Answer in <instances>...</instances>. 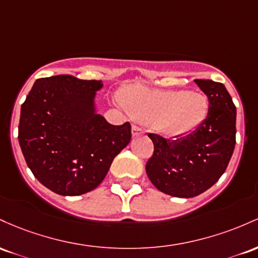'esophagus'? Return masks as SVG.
<instances>
[{
	"label": "esophagus",
	"instance_id": "esophagus-1",
	"mask_svg": "<svg viewBox=\"0 0 258 258\" xmlns=\"http://www.w3.org/2000/svg\"><path fill=\"white\" fill-rule=\"evenodd\" d=\"M132 134H133V137H138V135L144 134V130L141 129L140 126L133 125V128H132Z\"/></svg>",
	"mask_w": 258,
	"mask_h": 258
}]
</instances>
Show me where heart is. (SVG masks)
Here are the masks:
<instances>
[{
  "label": "heart",
  "instance_id": "b5f03b06",
  "mask_svg": "<svg viewBox=\"0 0 258 258\" xmlns=\"http://www.w3.org/2000/svg\"><path fill=\"white\" fill-rule=\"evenodd\" d=\"M121 106L130 115L150 124L169 138L189 134L207 114L204 95L185 90H156L133 85L119 96Z\"/></svg>",
  "mask_w": 258,
  "mask_h": 258
}]
</instances>
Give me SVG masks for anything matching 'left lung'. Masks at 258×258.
Listing matches in <instances>:
<instances>
[{"mask_svg": "<svg viewBox=\"0 0 258 258\" xmlns=\"http://www.w3.org/2000/svg\"><path fill=\"white\" fill-rule=\"evenodd\" d=\"M208 97V113L190 134L175 140L149 134L153 155L146 163L151 183L175 198H195L218 181L227 169L236 134V108L222 83L196 79Z\"/></svg>", "mask_w": 258, "mask_h": 258, "instance_id": "obj_1", "label": "left lung"}]
</instances>
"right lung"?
<instances>
[{
    "instance_id": "right-lung-1",
    "label": "right lung",
    "mask_w": 258,
    "mask_h": 258,
    "mask_svg": "<svg viewBox=\"0 0 258 258\" xmlns=\"http://www.w3.org/2000/svg\"><path fill=\"white\" fill-rule=\"evenodd\" d=\"M101 80L73 75L37 79L20 108L18 140L28 167L43 186L77 196L101 184L132 126L112 125L96 113Z\"/></svg>"
}]
</instances>
